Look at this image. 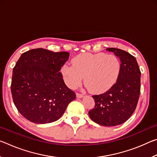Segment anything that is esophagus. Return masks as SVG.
<instances>
[{"label": "esophagus", "instance_id": "1", "mask_svg": "<svg viewBox=\"0 0 157 157\" xmlns=\"http://www.w3.org/2000/svg\"><path fill=\"white\" fill-rule=\"evenodd\" d=\"M76 96H77V98H81L84 96V95L82 94H79V93H77Z\"/></svg>", "mask_w": 157, "mask_h": 157}]
</instances>
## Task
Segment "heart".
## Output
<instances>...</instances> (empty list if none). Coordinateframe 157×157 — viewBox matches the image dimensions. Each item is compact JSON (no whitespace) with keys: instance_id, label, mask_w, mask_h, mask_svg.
<instances>
[{"instance_id":"heart-1","label":"heart","mask_w":157,"mask_h":157,"mask_svg":"<svg viewBox=\"0 0 157 157\" xmlns=\"http://www.w3.org/2000/svg\"><path fill=\"white\" fill-rule=\"evenodd\" d=\"M73 65L64 64L61 68L65 83L75 89L82 84L94 94H103L109 90L119 78L121 70L120 59L116 55L105 53L86 52L77 55Z\"/></svg>"}]
</instances>
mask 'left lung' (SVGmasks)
<instances>
[{"mask_svg": "<svg viewBox=\"0 0 157 157\" xmlns=\"http://www.w3.org/2000/svg\"><path fill=\"white\" fill-rule=\"evenodd\" d=\"M107 50L121 59L120 76L109 91L93 95L95 107L89 115L95 123L110 127L124 123L136 109L140 91V71L136 58L129 52L115 48Z\"/></svg>", "mask_w": 157, "mask_h": 157, "instance_id": "left-lung-1", "label": "left lung"}]
</instances>
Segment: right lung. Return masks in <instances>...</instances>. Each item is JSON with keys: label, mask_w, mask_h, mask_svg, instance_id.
I'll list each match as a JSON object with an SVG mask.
<instances>
[{"label": "right lung", "mask_w": 157, "mask_h": 157, "mask_svg": "<svg viewBox=\"0 0 157 157\" xmlns=\"http://www.w3.org/2000/svg\"><path fill=\"white\" fill-rule=\"evenodd\" d=\"M69 55L43 48L21 55L13 68L11 92L18 112L27 120L36 124L56 121L75 99L59 72Z\"/></svg>", "instance_id": "add662e5"}]
</instances>
